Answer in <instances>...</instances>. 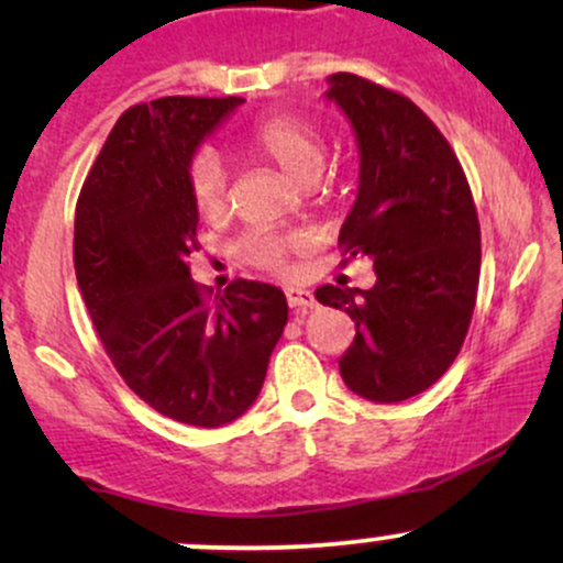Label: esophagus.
<instances>
[{
  "instance_id": "esophagus-1",
  "label": "esophagus",
  "mask_w": 563,
  "mask_h": 563,
  "mask_svg": "<svg viewBox=\"0 0 563 563\" xmlns=\"http://www.w3.org/2000/svg\"><path fill=\"white\" fill-rule=\"evenodd\" d=\"M286 299H288V307H290V309H303V312H307V309L314 307L312 290L299 288V286L286 288Z\"/></svg>"
}]
</instances>
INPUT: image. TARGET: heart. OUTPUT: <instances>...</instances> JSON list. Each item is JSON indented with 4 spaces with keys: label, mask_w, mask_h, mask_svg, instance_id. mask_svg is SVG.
I'll return each mask as SVG.
<instances>
[{
    "label": "heart",
    "mask_w": 563,
    "mask_h": 563,
    "mask_svg": "<svg viewBox=\"0 0 563 563\" xmlns=\"http://www.w3.org/2000/svg\"><path fill=\"white\" fill-rule=\"evenodd\" d=\"M249 147L254 156L269 161L283 177L299 187L318 183L322 166H325V142H322L320 132L307 119L294 113H280L262 121L251 132ZM187 185H190V198L200 214H222L224 206H228V166L219 158V153L209 151V147L198 151L190 161V169H187ZM238 254L256 267L283 269L286 267L288 243L273 232L251 230L238 243Z\"/></svg>",
    "instance_id": "heart-1"
}]
</instances>
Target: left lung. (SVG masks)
Segmentation results:
<instances>
[{
  "label": "left lung",
  "mask_w": 563,
  "mask_h": 563,
  "mask_svg": "<svg viewBox=\"0 0 563 563\" xmlns=\"http://www.w3.org/2000/svg\"><path fill=\"white\" fill-rule=\"evenodd\" d=\"M325 97L357 140V198L339 245L367 256L371 290L322 286L320 303L357 325L341 354L344 384L371 402H402L437 384L466 339L479 286V219L450 142L416 102L354 74Z\"/></svg>",
  "instance_id": "left-lung-1"
}]
</instances>
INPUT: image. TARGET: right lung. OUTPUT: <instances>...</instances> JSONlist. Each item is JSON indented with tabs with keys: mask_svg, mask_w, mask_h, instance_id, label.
<instances>
[{
	"mask_svg": "<svg viewBox=\"0 0 563 563\" xmlns=\"http://www.w3.org/2000/svg\"><path fill=\"white\" fill-rule=\"evenodd\" d=\"M243 97H161L115 121L76 203L74 264L108 357L161 416L217 429L260 397L288 322L280 288L232 280L206 299L187 267V169Z\"/></svg>",
	"mask_w": 563,
	"mask_h": 563,
	"instance_id": "1",
	"label": "right lung"
}]
</instances>
